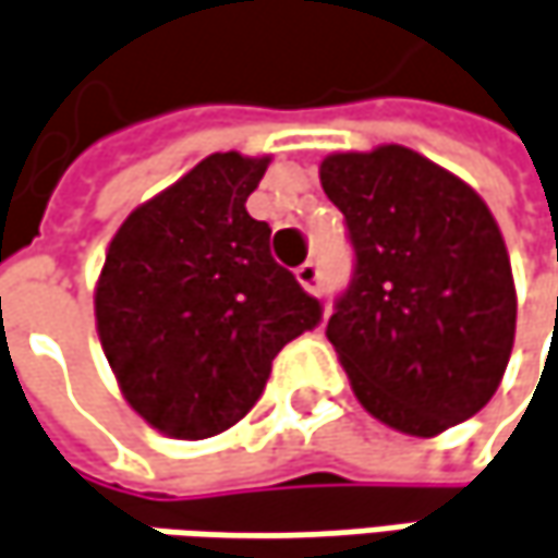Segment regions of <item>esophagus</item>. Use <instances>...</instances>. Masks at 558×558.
Segmentation results:
<instances>
[{"mask_svg": "<svg viewBox=\"0 0 558 558\" xmlns=\"http://www.w3.org/2000/svg\"><path fill=\"white\" fill-rule=\"evenodd\" d=\"M296 280L303 283L308 293H322V268H318V262H303L296 268Z\"/></svg>", "mask_w": 558, "mask_h": 558, "instance_id": "1", "label": "esophagus"}]
</instances>
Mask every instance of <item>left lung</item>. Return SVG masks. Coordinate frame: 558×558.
<instances>
[{"label":"left lung","instance_id":"8db88e82","mask_svg":"<svg viewBox=\"0 0 558 558\" xmlns=\"http://www.w3.org/2000/svg\"><path fill=\"white\" fill-rule=\"evenodd\" d=\"M355 253L327 340L377 422L434 437L497 393L515 283L497 221L469 183L405 146L322 161Z\"/></svg>","mask_w":558,"mask_h":558}]
</instances>
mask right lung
Returning a JSON list of instances; mask_svg holds the SVG:
<instances>
[{"instance_id": "right-lung-1", "label": "right lung", "mask_w": 558, "mask_h": 558, "mask_svg": "<svg viewBox=\"0 0 558 558\" xmlns=\"http://www.w3.org/2000/svg\"><path fill=\"white\" fill-rule=\"evenodd\" d=\"M265 158L215 153L128 215L96 283V327L124 400L156 430L206 440L262 397L322 303L271 258L246 211Z\"/></svg>"}]
</instances>
